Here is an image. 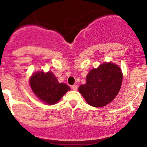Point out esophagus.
I'll return each mask as SVG.
<instances>
[{
    "mask_svg": "<svg viewBox=\"0 0 147 147\" xmlns=\"http://www.w3.org/2000/svg\"><path fill=\"white\" fill-rule=\"evenodd\" d=\"M71 88H72V89L73 90V91H77V85H73V86H71Z\"/></svg>",
    "mask_w": 147,
    "mask_h": 147,
    "instance_id": "esophagus-1",
    "label": "esophagus"
}]
</instances>
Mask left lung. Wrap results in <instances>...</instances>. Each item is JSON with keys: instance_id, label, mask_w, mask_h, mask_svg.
I'll return each instance as SVG.
<instances>
[{"instance_id": "8db88e82", "label": "left lung", "mask_w": 147, "mask_h": 147, "mask_svg": "<svg viewBox=\"0 0 147 147\" xmlns=\"http://www.w3.org/2000/svg\"><path fill=\"white\" fill-rule=\"evenodd\" d=\"M122 80L123 74L119 65L104 63L89 71L86 84L80 86L78 90L89 105L104 107L117 96Z\"/></svg>"}]
</instances>
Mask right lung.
<instances>
[{
    "mask_svg": "<svg viewBox=\"0 0 147 147\" xmlns=\"http://www.w3.org/2000/svg\"><path fill=\"white\" fill-rule=\"evenodd\" d=\"M30 88L41 101L48 105L58 102L67 91L70 86L59 83L53 72L45 73L42 71L36 72L29 80Z\"/></svg>",
    "mask_w": 147,
    "mask_h": 147,
    "instance_id": "add662e5",
    "label": "right lung"
}]
</instances>
